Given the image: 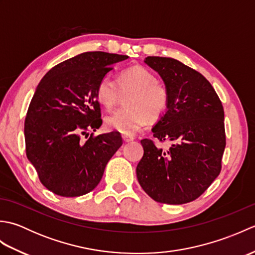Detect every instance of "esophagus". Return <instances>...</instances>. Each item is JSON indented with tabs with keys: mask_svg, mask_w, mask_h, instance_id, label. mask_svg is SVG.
<instances>
[{
	"mask_svg": "<svg viewBox=\"0 0 255 255\" xmlns=\"http://www.w3.org/2000/svg\"><path fill=\"white\" fill-rule=\"evenodd\" d=\"M123 140L124 142H130L133 140V137L131 136H126V134H123Z\"/></svg>",
	"mask_w": 255,
	"mask_h": 255,
	"instance_id": "obj_1",
	"label": "esophagus"
}]
</instances>
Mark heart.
<instances>
[{
  "label": "heart",
  "mask_w": 255,
  "mask_h": 255,
  "mask_svg": "<svg viewBox=\"0 0 255 255\" xmlns=\"http://www.w3.org/2000/svg\"><path fill=\"white\" fill-rule=\"evenodd\" d=\"M119 92L122 94L131 92L125 103L127 107L106 116L105 125L110 130L126 136H132L149 121H159L169 105L166 86L156 81L150 70L141 66L124 70L118 74L117 83L111 75H105L97 84V102L112 110L118 102Z\"/></svg>",
  "instance_id": "heart-1"
}]
</instances>
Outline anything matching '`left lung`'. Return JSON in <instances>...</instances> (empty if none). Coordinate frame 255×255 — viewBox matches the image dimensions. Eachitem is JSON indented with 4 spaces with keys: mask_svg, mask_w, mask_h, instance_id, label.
Wrapping results in <instances>:
<instances>
[{
    "mask_svg": "<svg viewBox=\"0 0 255 255\" xmlns=\"http://www.w3.org/2000/svg\"><path fill=\"white\" fill-rule=\"evenodd\" d=\"M144 63L159 73L169 91L166 112L152 132L171 145L163 150L152 140H141L137 178L155 202L186 204L220 173L226 147L224 107L207 79L194 69L164 57H147Z\"/></svg>",
    "mask_w": 255,
    "mask_h": 255,
    "instance_id": "left-lung-1",
    "label": "left lung"
}]
</instances>
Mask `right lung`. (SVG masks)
Instances as JSON below:
<instances>
[{
	"label": "right lung",
	"instance_id": "obj_1",
	"mask_svg": "<svg viewBox=\"0 0 255 255\" xmlns=\"http://www.w3.org/2000/svg\"><path fill=\"white\" fill-rule=\"evenodd\" d=\"M128 56L83 52L50 69L38 84L25 118L26 155L40 182L59 196L77 197L99 185L107 162L123 144L112 131L88 140L102 125L100 81Z\"/></svg>",
	"mask_w": 255,
	"mask_h": 255
}]
</instances>
